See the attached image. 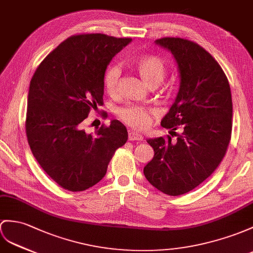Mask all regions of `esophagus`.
Wrapping results in <instances>:
<instances>
[{"label":"esophagus","instance_id":"1","mask_svg":"<svg viewBox=\"0 0 253 253\" xmlns=\"http://www.w3.org/2000/svg\"><path fill=\"white\" fill-rule=\"evenodd\" d=\"M128 139L130 140H143V135L135 133L133 131L128 132Z\"/></svg>","mask_w":253,"mask_h":253}]
</instances>
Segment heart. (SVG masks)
Here are the masks:
<instances>
[{
  "instance_id": "1",
  "label": "heart",
  "mask_w": 253,
  "mask_h": 253,
  "mask_svg": "<svg viewBox=\"0 0 253 253\" xmlns=\"http://www.w3.org/2000/svg\"><path fill=\"white\" fill-rule=\"evenodd\" d=\"M134 67L141 80L148 87L156 88L165 79L168 69L164 61L157 55H145L134 62ZM120 69L117 64H110L106 67L103 76L104 88L109 94H115L118 89ZM118 118L136 130H144L150 125L155 109L143 106L126 105L117 109Z\"/></svg>"
}]
</instances>
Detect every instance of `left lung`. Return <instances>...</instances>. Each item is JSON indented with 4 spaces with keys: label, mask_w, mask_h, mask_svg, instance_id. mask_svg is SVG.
I'll return each mask as SVG.
<instances>
[{
    "label": "left lung",
    "mask_w": 253,
    "mask_h": 253,
    "mask_svg": "<svg viewBox=\"0 0 253 253\" xmlns=\"http://www.w3.org/2000/svg\"><path fill=\"white\" fill-rule=\"evenodd\" d=\"M156 42L173 53L180 73L179 92L161 121L177 139L168 135L147 140L155 157L144 174L159 191L177 196L200 186L225 156L232 134L231 88L219 63L199 44L180 38ZM178 128L181 134L174 132Z\"/></svg>",
    "instance_id": "left-lung-1"
}]
</instances>
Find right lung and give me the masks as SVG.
I'll return each mask as SVG.
<instances>
[{"instance_id": "obj_1", "label": "right lung", "mask_w": 253, "mask_h": 253, "mask_svg": "<svg viewBox=\"0 0 253 253\" xmlns=\"http://www.w3.org/2000/svg\"><path fill=\"white\" fill-rule=\"evenodd\" d=\"M131 41L101 33L72 35L42 61L31 79L28 143L45 173L67 191L93 187L126 143V127L118 120L94 133H85L83 126L90 110L103 105L108 63Z\"/></svg>"}]
</instances>
